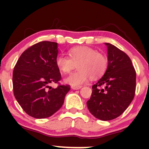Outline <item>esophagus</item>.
Wrapping results in <instances>:
<instances>
[{
	"label": "esophagus",
	"instance_id": "obj_1",
	"mask_svg": "<svg viewBox=\"0 0 149 149\" xmlns=\"http://www.w3.org/2000/svg\"><path fill=\"white\" fill-rule=\"evenodd\" d=\"M82 88V86H71V88L73 89V90H79Z\"/></svg>",
	"mask_w": 149,
	"mask_h": 149
}]
</instances>
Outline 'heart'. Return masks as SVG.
Here are the masks:
<instances>
[{
  "label": "heart",
  "mask_w": 149,
  "mask_h": 149,
  "mask_svg": "<svg viewBox=\"0 0 149 149\" xmlns=\"http://www.w3.org/2000/svg\"><path fill=\"white\" fill-rule=\"evenodd\" d=\"M69 57L64 55L57 56L56 65L61 72L68 73L78 64V71L71 73L65 78V82L73 86L82 85L90 77L92 79L100 78L107 70V57L91 47L86 46L73 47L69 51Z\"/></svg>",
  "instance_id": "1"
}]
</instances>
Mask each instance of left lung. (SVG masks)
<instances>
[{"label": "left lung", "mask_w": 149, "mask_h": 149, "mask_svg": "<svg viewBox=\"0 0 149 149\" xmlns=\"http://www.w3.org/2000/svg\"><path fill=\"white\" fill-rule=\"evenodd\" d=\"M105 45L108 50L107 69L92 86L87 106L95 118L111 120L120 116L134 99L136 71L127 54L112 44ZM102 86L105 88H101Z\"/></svg>", "instance_id": "left-lung-1"}]
</instances>
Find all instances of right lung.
I'll return each mask as SVG.
<instances>
[{
    "label": "right lung",
    "mask_w": 149,
    "mask_h": 149,
    "mask_svg": "<svg viewBox=\"0 0 149 149\" xmlns=\"http://www.w3.org/2000/svg\"><path fill=\"white\" fill-rule=\"evenodd\" d=\"M57 43L39 42L21 54L13 75V92L17 101L28 115L35 118L52 116L62 107L70 85H58L61 73L56 65Z\"/></svg>",
    "instance_id": "right-lung-1"
}]
</instances>
